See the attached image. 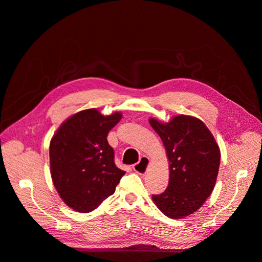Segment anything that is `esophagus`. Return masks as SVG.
Returning a JSON list of instances; mask_svg holds the SVG:
<instances>
[{"label":"esophagus","instance_id":"34e87169","mask_svg":"<svg viewBox=\"0 0 262 262\" xmlns=\"http://www.w3.org/2000/svg\"><path fill=\"white\" fill-rule=\"evenodd\" d=\"M149 166H150V159L146 156H142L140 158L139 163L135 164L133 166V169L135 172H137L139 174H144L147 171V168H149Z\"/></svg>","mask_w":262,"mask_h":262}]
</instances>
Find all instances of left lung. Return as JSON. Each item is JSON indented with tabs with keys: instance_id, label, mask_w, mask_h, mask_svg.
I'll list each match as a JSON object with an SVG mask.
<instances>
[{
	"instance_id": "1",
	"label": "left lung",
	"mask_w": 262,
	"mask_h": 262,
	"mask_svg": "<svg viewBox=\"0 0 262 262\" xmlns=\"http://www.w3.org/2000/svg\"><path fill=\"white\" fill-rule=\"evenodd\" d=\"M169 161V185L153 195L156 207L169 219H184L196 212L212 194L217 179L221 151L201 120L180 115L168 123L151 118Z\"/></svg>"
}]
</instances>
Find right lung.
<instances>
[{"label":"right lung","instance_id":"right-lung-1","mask_svg":"<svg viewBox=\"0 0 262 262\" xmlns=\"http://www.w3.org/2000/svg\"><path fill=\"white\" fill-rule=\"evenodd\" d=\"M121 112L104 116L95 109L65 120L50 141V172L56 191L73 210L89 213L113 195L125 171L115 164L107 136Z\"/></svg>","mask_w":262,"mask_h":262}]
</instances>
